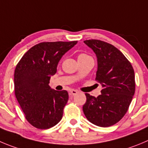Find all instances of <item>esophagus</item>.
<instances>
[{
    "label": "esophagus",
    "mask_w": 148,
    "mask_h": 148,
    "mask_svg": "<svg viewBox=\"0 0 148 148\" xmlns=\"http://www.w3.org/2000/svg\"><path fill=\"white\" fill-rule=\"evenodd\" d=\"M77 93H78V92H77L76 90H70V95H71V96H74V95L77 94Z\"/></svg>",
    "instance_id": "34e87169"
}]
</instances>
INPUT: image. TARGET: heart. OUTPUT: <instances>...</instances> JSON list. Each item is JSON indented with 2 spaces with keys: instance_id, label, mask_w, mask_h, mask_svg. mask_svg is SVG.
I'll return each mask as SVG.
<instances>
[{
  "instance_id": "heart-1",
  "label": "heart",
  "mask_w": 148,
  "mask_h": 148,
  "mask_svg": "<svg viewBox=\"0 0 148 148\" xmlns=\"http://www.w3.org/2000/svg\"><path fill=\"white\" fill-rule=\"evenodd\" d=\"M88 55H86V54H84V53H82L80 54V55H79L78 56V58H84V57H87Z\"/></svg>"
}]
</instances>
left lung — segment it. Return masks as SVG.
I'll return each instance as SVG.
<instances>
[{
    "label": "left lung",
    "instance_id": "obj_1",
    "mask_svg": "<svg viewBox=\"0 0 148 148\" xmlns=\"http://www.w3.org/2000/svg\"><path fill=\"white\" fill-rule=\"evenodd\" d=\"M96 55V80L103 89L98 97L85 93L82 110L87 119L94 125L109 127L123 118L135 92L134 71L131 63L118 49L97 39L84 41Z\"/></svg>",
    "mask_w": 148,
    "mask_h": 148
}]
</instances>
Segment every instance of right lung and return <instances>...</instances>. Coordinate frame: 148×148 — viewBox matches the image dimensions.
<instances>
[{
	"mask_svg": "<svg viewBox=\"0 0 148 148\" xmlns=\"http://www.w3.org/2000/svg\"><path fill=\"white\" fill-rule=\"evenodd\" d=\"M77 43L41 42L30 48L14 71V92L25 118L33 126L47 129L62 119L69 99L66 90L49 87L51 76L57 71L62 56Z\"/></svg>",
	"mask_w": 148,
	"mask_h": 148,
	"instance_id": "obj_1",
	"label": "right lung"
}]
</instances>
